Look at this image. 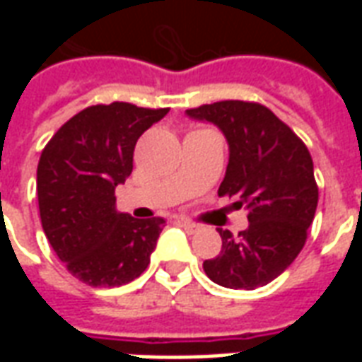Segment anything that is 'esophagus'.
I'll return each instance as SVG.
<instances>
[{
  "label": "esophagus",
  "mask_w": 362,
  "mask_h": 362,
  "mask_svg": "<svg viewBox=\"0 0 362 362\" xmlns=\"http://www.w3.org/2000/svg\"><path fill=\"white\" fill-rule=\"evenodd\" d=\"M180 223V227L186 230V233H197L199 230V225H196V223H192V221H186V219H180L178 221Z\"/></svg>",
  "instance_id": "1"
}]
</instances>
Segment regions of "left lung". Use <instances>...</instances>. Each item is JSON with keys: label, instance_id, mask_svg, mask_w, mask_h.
Instances as JSON below:
<instances>
[{"label": "left lung", "instance_id": "1", "mask_svg": "<svg viewBox=\"0 0 362 362\" xmlns=\"http://www.w3.org/2000/svg\"><path fill=\"white\" fill-rule=\"evenodd\" d=\"M225 134L228 165L219 196L236 197L250 225L233 236L219 228V256L204 272L221 287H264L303 250L318 205L312 157L303 139L269 108L246 100H221L186 110Z\"/></svg>", "mask_w": 362, "mask_h": 362}]
</instances>
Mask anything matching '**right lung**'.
<instances>
[{
	"instance_id": "right-lung-1",
	"label": "right lung",
	"mask_w": 362,
	"mask_h": 362,
	"mask_svg": "<svg viewBox=\"0 0 362 362\" xmlns=\"http://www.w3.org/2000/svg\"><path fill=\"white\" fill-rule=\"evenodd\" d=\"M168 108L95 104L69 118L44 147L36 192L44 235L67 272L90 287H119L151 262L165 219L116 211V186L134 170L143 132Z\"/></svg>"
}]
</instances>
